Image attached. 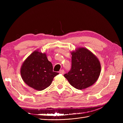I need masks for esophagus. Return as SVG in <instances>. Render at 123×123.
I'll return each instance as SVG.
<instances>
[{"label": "esophagus", "mask_w": 123, "mask_h": 123, "mask_svg": "<svg viewBox=\"0 0 123 123\" xmlns=\"http://www.w3.org/2000/svg\"><path fill=\"white\" fill-rule=\"evenodd\" d=\"M59 73L60 74H64V70H61L60 71H59Z\"/></svg>", "instance_id": "obj_1"}]
</instances>
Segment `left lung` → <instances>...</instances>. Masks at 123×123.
<instances>
[{"label": "left lung", "mask_w": 123, "mask_h": 123, "mask_svg": "<svg viewBox=\"0 0 123 123\" xmlns=\"http://www.w3.org/2000/svg\"><path fill=\"white\" fill-rule=\"evenodd\" d=\"M71 68L64 76L70 85L79 90L91 86L98 80L100 64L95 56L88 49L80 48L72 52Z\"/></svg>", "instance_id": "obj_1"}]
</instances>
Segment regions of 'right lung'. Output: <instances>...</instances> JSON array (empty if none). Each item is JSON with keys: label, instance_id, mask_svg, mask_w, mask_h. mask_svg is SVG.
<instances>
[{"label": "right lung", "instance_id": "obj_1", "mask_svg": "<svg viewBox=\"0 0 123 123\" xmlns=\"http://www.w3.org/2000/svg\"><path fill=\"white\" fill-rule=\"evenodd\" d=\"M20 73L26 84L39 91L50 86L54 77L59 74L53 71L52 64L48 60L46 54L37 51L33 52L25 59Z\"/></svg>", "mask_w": 123, "mask_h": 123}]
</instances>
